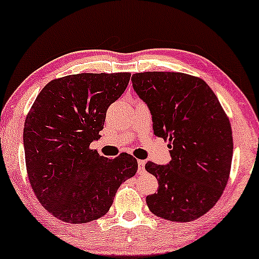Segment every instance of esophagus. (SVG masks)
Returning <instances> with one entry per match:
<instances>
[{
	"label": "esophagus",
	"mask_w": 259,
	"mask_h": 259,
	"mask_svg": "<svg viewBox=\"0 0 259 259\" xmlns=\"http://www.w3.org/2000/svg\"><path fill=\"white\" fill-rule=\"evenodd\" d=\"M138 165H139V172H143V171H145L146 161L145 160H138Z\"/></svg>",
	"instance_id": "obj_1"
}]
</instances>
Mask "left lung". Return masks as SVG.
<instances>
[{"mask_svg":"<svg viewBox=\"0 0 259 259\" xmlns=\"http://www.w3.org/2000/svg\"><path fill=\"white\" fill-rule=\"evenodd\" d=\"M133 88L152 114L153 133L169 142L166 165L147 161L159 183L146 198L155 216L191 222L214 206L226 188L233 158L229 119L204 80L181 72H142Z\"/></svg>","mask_w":259,"mask_h":259,"instance_id":"left-lung-1","label":"left lung"}]
</instances>
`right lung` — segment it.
<instances>
[{"instance_id": "right-lung-1", "label": "right lung", "mask_w": 259, "mask_h": 259, "mask_svg": "<svg viewBox=\"0 0 259 259\" xmlns=\"http://www.w3.org/2000/svg\"><path fill=\"white\" fill-rule=\"evenodd\" d=\"M130 76L79 73L53 79L25 119L30 185L42 206L60 221L87 223L102 217L119 186L138 171L133 155L108 159L89 148L100 138L107 108L125 92Z\"/></svg>"}]
</instances>
